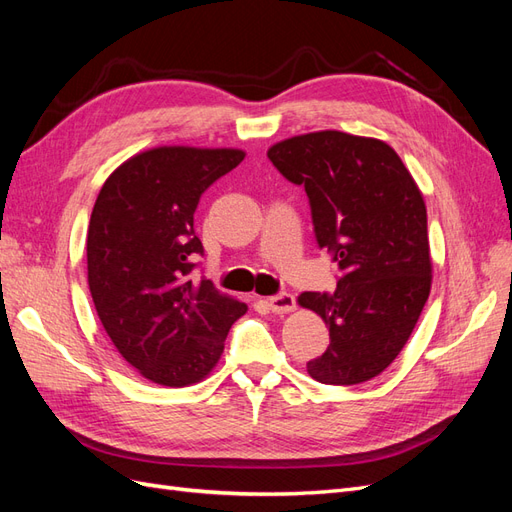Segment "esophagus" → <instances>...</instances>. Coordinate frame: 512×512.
<instances>
[{
  "label": "esophagus",
  "instance_id": "obj_1",
  "mask_svg": "<svg viewBox=\"0 0 512 512\" xmlns=\"http://www.w3.org/2000/svg\"><path fill=\"white\" fill-rule=\"evenodd\" d=\"M267 303L275 314H288V312H294V307H297V299H294L288 292L273 294V297L267 299Z\"/></svg>",
  "mask_w": 512,
  "mask_h": 512
}]
</instances>
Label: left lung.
Listing matches in <instances>:
<instances>
[{
    "mask_svg": "<svg viewBox=\"0 0 512 512\" xmlns=\"http://www.w3.org/2000/svg\"><path fill=\"white\" fill-rule=\"evenodd\" d=\"M267 156L305 188L316 241L342 269L333 294L299 297L331 335L307 374L337 386L376 378L406 346L431 290L423 194L378 138L309 132L275 143Z\"/></svg>",
    "mask_w": 512,
    "mask_h": 512,
    "instance_id": "left-lung-1",
    "label": "left lung"
}]
</instances>
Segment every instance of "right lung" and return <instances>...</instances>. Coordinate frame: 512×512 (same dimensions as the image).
<instances>
[{
    "mask_svg": "<svg viewBox=\"0 0 512 512\" xmlns=\"http://www.w3.org/2000/svg\"><path fill=\"white\" fill-rule=\"evenodd\" d=\"M241 149L153 147L117 166L87 228V282L117 352L143 378L181 389L218 365L247 305L209 280H192L203 243L194 211Z\"/></svg>",
    "mask_w": 512,
    "mask_h": 512,
    "instance_id": "obj_1",
    "label": "right lung"
}]
</instances>
